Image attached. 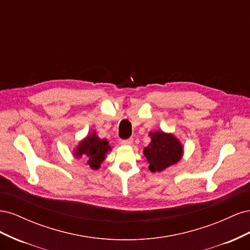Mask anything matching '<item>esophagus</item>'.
Wrapping results in <instances>:
<instances>
[{"label": "esophagus", "instance_id": "esophagus-1", "mask_svg": "<svg viewBox=\"0 0 250 250\" xmlns=\"http://www.w3.org/2000/svg\"><path fill=\"white\" fill-rule=\"evenodd\" d=\"M132 142H133L132 139H127V140H122V141H121V144H122V145H124V146H130L131 144H132Z\"/></svg>", "mask_w": 250, "mask_h": 250}]
</instances>
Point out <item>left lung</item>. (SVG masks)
Segmentation results:
<instances>
[{
  "mask_svg": "<svg viewBox=\"0 0 250 250\" xmlns=\"http://www.w3.org/2000/svg\"><path fill=\"white\" fill-rule=\"evenodd\" d=\"M149 145L144 148V156L151 172H162L177 164L184 156L181 142L173 133L157 130L149 132Z\"/></svg>",
  "mask_w": 250,
  "mask_h": 250,
  "instance_id": "8db88e82",
  "label": "left lung"
}]
</instances>
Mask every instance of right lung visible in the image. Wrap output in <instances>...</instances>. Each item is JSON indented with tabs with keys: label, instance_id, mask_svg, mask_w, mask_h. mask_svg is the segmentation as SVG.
Returning <instances> with one entry per match:
<instances>
[{
	"label": "right lung",
	"instance_id": "right-lung-1",
	"mask_svg": "<svg viewBox=\"0 0 250 250\" xmlns=\"http://www.w3.org/2000/svg\"><path fill=\"white\" fill-rule=\"evenodd\" d=\"M111 149L108 145V141L100 139L96 131L93 130L74 148L73 155L76 158H85L90 168L98 170L100 169L101 164L105 161Z\"/></svg>",
	"mask_w": 250,
	"mask_h": 250
}]
</instances>
